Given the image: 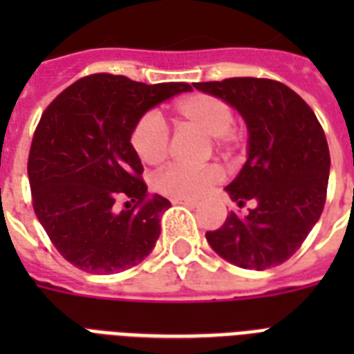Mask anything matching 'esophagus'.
Segmentation results:
<instances>
[{"label":"esophagus","instance_id":"esophagus-1","mask_svg":"<svg viewBox=\"0 0 354 354\" xmlns=\"http://www.w3.org/2000/svg\"><path fill=\"white\" fill-rule=\"evenodd\" d=\"M172 203H182V205H187V207H196L198 202L196 200H192V198H171Z\"/></svg>","mask_w":354,"mask_h":354}]
</instances>
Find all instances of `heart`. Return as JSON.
Segmentation results:
<instances>
[{
	"label": "heart",
	"mask_w": 354,
	"mask_h": 354,
	"mask_svg": "<svg viewBox=\"0 0 354 354\" xmlns=\"http://www.w3.org/2000/svg\"><path fill=\"white\" fill-rule=\"evenodd\" d=\"M174 118L180 125L202 131L209 136L212 147L227 152L236 143L238 132L232 125L234 112L222 97L205 93H192L180 97L172 105ZM169 129L162 116L154 111L145 112L131 131V147L136 156L147 165L162 163L169 154ZM222 180L216 165L192 167L174 163L154 176V189L176 198H198Z\"/></svg>",
	"instance_id": "heart-1"
}]
</instances>
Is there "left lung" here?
Listing matches in <instances>:
<instances>
[{
  "instance_id": "1",
  "label": "left lung",
  "mask_w": 354,
  "mask_h": 354,
  "mask_svg": "<svg viewBox=\"0 0 354 354\" xmlns=\"http://www.w3.org/2000/svg\"><path fill=\"white\" fill-rule=\"evenodd\" d=\"M202 93L225 100L249 129V158L231 185L232 212L216 231H207L211 247L243 269L280 266L301 247L318 222L327 198L329 147L313 109L292 88L267 77H227L194 83Z\"/></svg>"
}]
</instances>
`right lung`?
I'll return each mask as SVG.
<instances>
[{
  "label": "right lung",
  "instance_id": "right-lung-1",
  "mask_svg": "<svg viewBox=\"0 0 354 354\" xmlns=\"http://www.w3.org/2000/svg\"><path fill=\"white\" fill-rule=\"evenodd\" d=\"M185 91L189 83L147 85L100 73L80 77L43 111L27 163L32 207L77 269L112 274L154 249L171 203L147 192L131 131L149 109Z\"/></svg>",
  "mask_w": 354,
  "mask_h": 354
}]
</instances>
